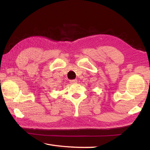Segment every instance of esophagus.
I'll use <instances>...</instances> for the list:
<instances>
[{
  "label": "esophagus",
  "instance_id": "obj_1",
  "mask_svg": "<svg viewBox=\"0 0 150 150\" xmlns=\"http://www.w3.org/2000/svg\"><path fill=\"white\" fill-rule=\"evenodd\" d=\"M70 83H71V84H75V83H77V79L71 80V81H70Z\"/></svg>",
  "mask_w": 150,
  "mask_h": 150
}]
</instances>
